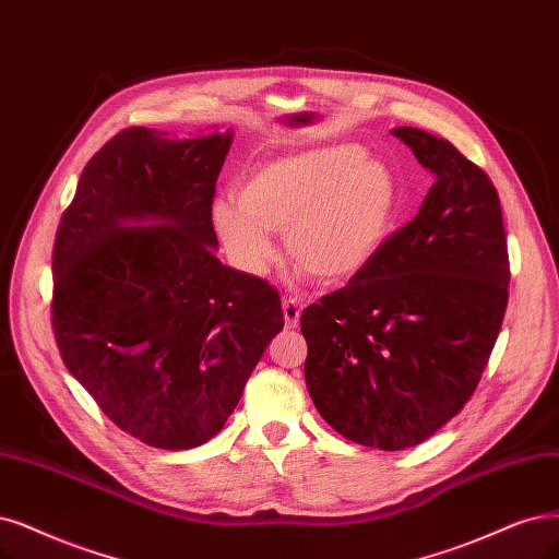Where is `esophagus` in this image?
I'll return each instance as SVG.
<instances>
[{
  "mask_svg": "<svg viewBox=\"0 0 559 559\" xmlns=\"http://www.w3.org/2000/svg\"><path fill=\"white\" fill-rule=\"evenodd\" d=\"M299 316H301V304L295 297H283V318H285V326L295 329L299 324Z\"/></svg>",
  "mask_w": 559,
  "mask_h": 559,
  "instance_id": "esophagus-1",
  "label": "esophagus"
}]
</instances>
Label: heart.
<instances>
[{"label": "heart", "instance_id": "1", "mask_svg": "<svg viewBox=\"0 0 559 559\" xmlns=\"http://www.w3.org/2000/svg\"><path fill=\"white\" fill-rule=\"evenodd\" d=\"M401 206L384 163L353 144L281 156L248 173L237 200L212 204L216 235L241 274L264 278L278 258L274 233L299 278L345 283L376 260Z\"/></svg>", "mask_w": 559, "mask_h": 559}]
</instances>
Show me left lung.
Masks as SVG:
<instances>
[{
    "label": "left lung",
    "mask_w": 559,
    "mask_h": 559,
    "mask_svg": "<svg viewBox=\"0 0 559 559\" xmlns=\"http://www.w3.org/2000/svg\"><path fill=\"white\" fill-rule=\"evenodd\" d=\"M432 173L417 216L343 290L301 313L304 376L320 417L382 451L428 440L477 389L509 299L502 206L444 138L399 127Z\"/></svg>",
    "instance_id": "8db88e82"
}]
</instances>
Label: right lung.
I'll list each match as a JSON object with an SVG mask.
<instances>
[{
  "instance_id": "add662e5",
  "label": "right lung",
  "mask_w": 559,
  "mask_h": 559,
  "mask_svg": "<svg viewBox=\"0 0 559 559\" xmlns=\"http://www.w3.org/2000/svg\"><path fill=\"white\" fill-rule=\"evenodd\" d=\"M230 144L233 131H121L85 165L57 227L59 355L121 430L156 449L210 442L283 329L276 287L214 255Z\"/></svg>"
}]
</instances>
